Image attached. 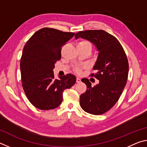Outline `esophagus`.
Segmentation results:
<instances>
[{
  "label": "esophagus",
  "mask_w": 147,
  "mask_h": 147,
  "mask_svg": "<svg viewBox=\"0 0 147 147\" xmlns=\"http://www.w3.org/2000/svg\"><path fill=\"white\" fill-rule=\"evenodd\" d=\"M76 83H80L81 82V79L80 78H76Z\"/></svg>",
  "instance_id": "esophagus-1"
}]
</instances>
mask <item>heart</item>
<instances>
[{
  "instance_id": "obj_1",
  "label": "heart",
  "mask_w": 147,
  "mask_h": 147,
  "mask_svg": "<svg viewBox=\"0 0 147 147\" xmlns=\"http://www.w3.org/2000/svg\"><path fill=\"white\" fill-rule=\"evenodd\" d=\"M77 47H88V48H90L91 49H92V45L90 41H89L88 40H81L78 42V45ZM76 73L77 74H81L82 73V68L80 67H76L75 69H74Z\"/></svg>"
}]
</instances>
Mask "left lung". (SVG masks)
Returning a JSON list of instances; mask_svg holds the SVG:
<instances>
[{"instance_id":"obj_1","label":"left lung","mask_w":147,"mask_h":147,"mask_svg":"<svg viewBox=\"0 0 147 147\" xmlns=\"http://www.w3.org/2000/svg\"><path fill=\"white\" fill-rule=\"evenodd\" d=\"M74 37L90 41L99 51L93 67L96 73L91 74L99 83L92 87L88 78L82 80L87 89L80 96V105L87 113L102 115L115 105L126 86L129 69L127 56L118 39L102 30L80 31Z\"/></svg>"}]
</instances>
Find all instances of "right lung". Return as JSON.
<instances>
[{"instance_id": "add662e5", "label": "right lung", "mask_w": 147, "mask_h": 147, "mask_svg": "<svg viewBox=\"0 0 147 147\" xmlns=\"http://www.w3.org/2000/svg\"><path fill=\"white\" fill-rule=\"evenodd\" d=\"M73 32L43 28L35 32L24 45L20 62L21 82L27 98L41 110L53 109L63 100V93L76 82L67 74L55 79L54 63L60 60L62 47L74 36Z\"/></svg>"}]
</instances>
